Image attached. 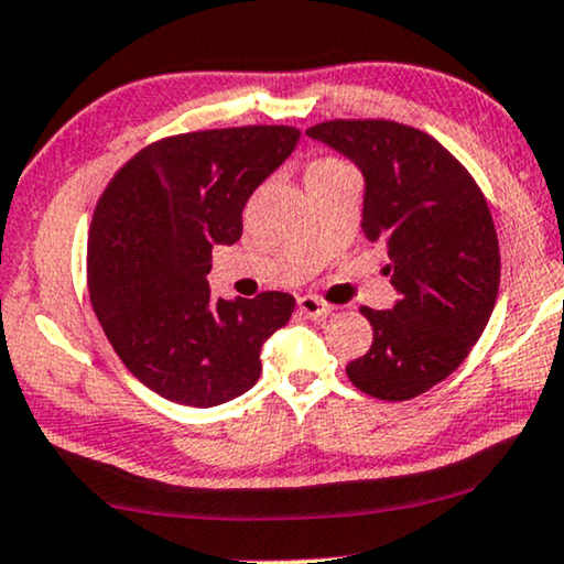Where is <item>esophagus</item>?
I'll return each mask as SVG.
<instances>
[{
	"label": "esophagus",
	"instance_id": "1",
	"mask_svg": "<svg viewBox=\"0 0 564 564\" xmlns=\"http://www.w3.org/2000/svg\"><path fill=\"white\" fill-rule=\"evenodd\" d=\"M299 310H302L304 317L322 319V317H327L329 312H333V306L325 304L317 296H299Z\"/></svg>",
	"mask_w": 564,
	"mask_h": 564
}]
</instances>
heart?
I'll return each instance as SVG.
<instances>
[{"instance_id":"b5f03b06","label":"heart","mask_w":564,"mask_h":564,"mask_svg":"<svg viewBox=\"0 0 564 564\" xmlns=\"http://www.w3.org/2000/svg\"><path fill=\"white\" fill-rule=\"evenodd\" d=\"M319 164H327V162H319Z\"/></svg>"}]
</instances>
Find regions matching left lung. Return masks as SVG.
<instances>
[{
    "label": "left lung",
    "mask_w": 564,
    "mask_h": 564,
    "mask_svg": "<svg viewBox=\"0 0 564 564\" xmlns=\"http://www.w3.org/2000/svg\"><path fill=\"white\" fill-rule=\"evenodd\" d=\"M306 137L364 175L369 242L389 252L392 310L360 306L373 327L366 356L348 364L360 392L402 402L459 369L485 333L500 286V250L475 180L427 133L394 120H327Z\"/></svg>",
    "instance_id": "left-lung-1"
}]
</instances>
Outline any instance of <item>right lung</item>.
Segmentation results:
<instances>
[{
    "instance_id": "right-lung-1",
    "label": "right lung",
    "mask_w": 564,
    "mask_h": 564,
    "mask_svg": "<svg viewBox=\"0 0 564 564\" xmlns=\"http://www.w3.org/2000/svg\"><path fill=\"white\" fill-rule=\"evenodd\" d=\"M299 139L294 126L180 133L141 149L105 187L87 242L89 299L126 369L164 400L216 408L245 394L262 343L291 319V294L214 299L206 275Z\"/></svg>"
}]
</instances>
